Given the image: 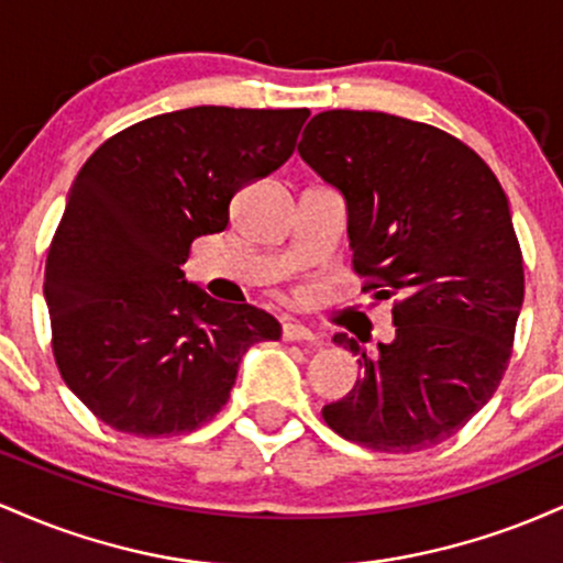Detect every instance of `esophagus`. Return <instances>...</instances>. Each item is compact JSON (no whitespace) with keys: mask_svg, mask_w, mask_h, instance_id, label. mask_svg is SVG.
Listing matches in <instances>:
<instances>
[{"mask_svg":"<svg viewBox=\"0 0 563 563\" xmlns=\"http://www.w3.org/2000/svg\"><path fill=\"white\" fill-rule=\"evenodd\" d=\"M318 339V335H314L312 331H309L307 325H301V322H294V320H288V322H283V341H314Z\"/></svg>","mask_w":563,"mask_h":563,"instance_id":"esophagus-1","label":"esophagus"}]
</instances>
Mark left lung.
Listing matches in <instances>:
<instances>
[{
  "mask_svg": "<svg viewBox=\"0 0 563 563\" xmlns=\"http://www.w3.org/2000/svg\"><path fill=\"white\" fill-rule=\"evenodd\" d=\"M299 156L346 200L363 290L391 299L397 335L360 354L363 378L322 418L378 452H416L463 429L510 360L525 262L508 198L484 161L442 129L376 111H325Z\"/></svg>",
  "mask_w": 563,
  "mask_h": 563,
  "instance_id": "obj_1",
  "label": "left lung"
}]
</instances>
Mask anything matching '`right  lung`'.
<instances>
[{
	"label": "right lung",
	"mask_w": 563,
	"mask_h": 563,
	"mask_svg": "<svg viewBox=\"0 0 563 563\" xmlns=\"http://www.w3.org/2000/svg\"><path fill=\"white\" fill-rule=\"evenodd\" d=\"M307 108H185L113 134L81 166L44 267L68 389L115 431L172 437L222 410L238 365L280 322L211 299L179 264L230 200L294 153Z\"/></svg>",
	"instance_id": "1"
}]
</instances>
